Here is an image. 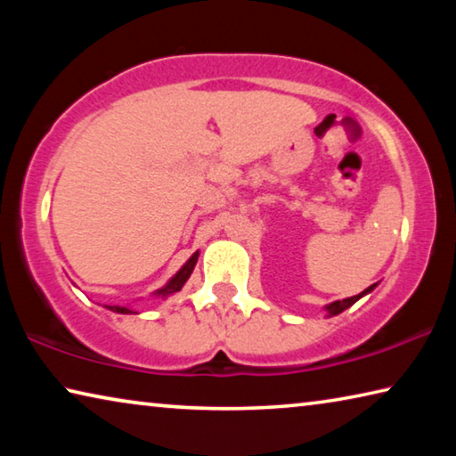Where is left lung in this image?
Listing matches in <instances>:
<instances>
[{
    "mask_svg": "<svg viewBox=\"0 0 456 456\" xmlns=\"http://www.w3.org/2000/svg\"><path fill=\"white\" fill-rule=\"evenodd\" d=\"M374 288H376V285H370V288H368L366 291H362L360 296H352V297H346V299H342V302H334V304H330V305L326 307V310H328V315H338V314H342V312L346 310V307H350L352 304H356L358 299H360L362 296H364V293H368L370 289H374Z\"/></svg>",
    "mask_w": 456,
    "mask_h": 456,
    "instance_id": "left-lung-1",
    "label": "left lung"
}]
</instances>
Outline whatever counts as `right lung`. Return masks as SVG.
I'll return each mask as SVG.
<instances>
[{
	"label": "right lung",
	"instance_id": "add662e5",
	"mask_svg": "<svg viewBox=\"0 0 456 456\" xmlns=\"http://www.w3.org/2000/svg\"><path fill=\"white\" fill-rule=\"evenodd\" d=\"M197 257H199V253H195V256H192L187 264L183 265V269L179 273H176L171 281H168L163 289H159L157 291V296H163V297H167V296H171V293H175V291H179L183 285H184V281L189 280L191 277V273H192V269H195V264H197ZM110 307L112 312H118V314H133V310H128V307H120V305H108Z\"/></svg>",
	"mask_w": 456,
	"mask_h": 456
}]
</instances>
